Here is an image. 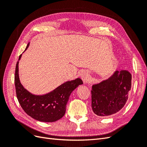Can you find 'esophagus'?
Listing matches in <instances>:
<instances>
[{
  "instance_id": "obj_1",
  "label": "esophagus",
  "mask_w": 147,
  "mask_h": 147,
  "mask_svg": "<svg viewBox=\"0 0 147 147\" xmlns=\"http://www.w3.org/2000/svg\"><path fill=\"white\" fill-rule=\"evenodd\" d=\"M80 77L84 84H87L89 82V75L86 71H83L80 74Z\"/></svg>"
}]
</instances>
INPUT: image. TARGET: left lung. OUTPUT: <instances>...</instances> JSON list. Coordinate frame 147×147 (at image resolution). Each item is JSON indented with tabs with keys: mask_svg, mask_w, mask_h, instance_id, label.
Segmentation results:
<instances>
[{
	"mask_svg": "<svg viewBox=\"0 0 147 147\" xmlns=\"http://www.w3.org/2000/svg\"><path fill=\"white\" fill-rule=\"evenodd\" d=\"M131 80L132 75L127 71L115 70L108 78L92 84L93 112L100 117H107L121 110L128 99Z\"/></svg>",
	"mask_w": 147,
	"mask_h": 147,
	"instance_id": "8db88e82",
	"label": "left lung"
}]
</instances>
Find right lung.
<instances>
[{
  "label": "right lung",
  "instance_id": "right-lung-1",
  "mask_svg": "<svg viewBox=\"0 0 147 147\" xmlns=\"http://www.w3.org/2000/svg\"><path fill=\"white\" fill-rule=\"evenodd\" d=\"M28 44L24 51L29 46ZM19 56L15 75V84L18 100L24 112L32 118L42 122H55L64 117L70 95L83 82L80 78L67 81L54 90L43 95H35L22 85L19 77Z\"/></svg>",
  "mask_w": 147,
  "mask_h": 147
}]
</instances>
